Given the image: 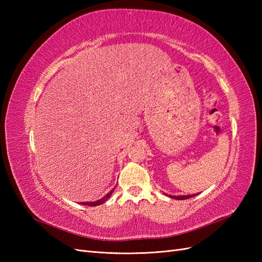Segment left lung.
Returning <instances> with one entry per match:
<instances>
[{
  "mask_svg": "<svg viewBox=\"0 0 262 262\" xmlns=\"http://www.w3.org/2000/svg\"><path fill=\"white\" fill-rule=\"evenodd\" d=\"M194 195L195 194H190V195H170L169 194L170 198H173V199H176V200H185V199H188V198H192Z\"/></svg>",
  "mask_w": 262,
  "mask_h": 262,
  "instance_id": "8db88e82",
  "label": "left lung"
}]
</instances>
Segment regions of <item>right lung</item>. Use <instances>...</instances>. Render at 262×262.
Segmentation results:
<instances>
[{
    "instance_id": "1",
    "label": "right lung",
    "mask_w": 262,
    "mask_h": 262,
    "mask_svg": "<svg viewBox=\"0 0 262 262\" xmlns=\"http://www.w3.org/2000/svg\"><path fill=\"white\" fill-rule=\"evenodd\" d=\"M114 190H115V188L112 190V191L108 192L104 198H101V199H99V200H97V201H94V202H81V203H82L83 205H89V207H96V205H99V204H101V203L106 202V201L109 199V198H110V195L113 194Z\"/></svg>"
}]
</instances>
